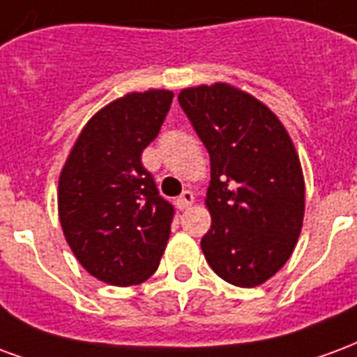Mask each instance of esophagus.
Segmentation results:
<instances>
[{
    "mask_svg": "<svg viewBox=\"0 0 357 357\" xmlns=\"http://www.w3.org/2000/svg\"><path fill=\"white\" fill-rule=\"evenodd\" d=\"M192 204H194V194H192L190 190L182 192V196L176 199V205H178V209H181V211L192 207Z\"/></svg>",
    "mask_w": 357,
    "mask_h": 357,
    "instance_id": "obj_1",
    "label": "esophagus"
}]
</instances>
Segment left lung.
I'll use <instances>...</instances> for the list:
<instances>
[{
    "label": "left lung",
    "instance_id": "8db88e82",
    "mask_svg": "<svg viewBox=\"0 0 357 357\" xmlns=\"http://www.w3.org/2000/svg\"><path fill=\"white\" fill-rule=\"evenodd\" d=\"M178 102L211 158L202 251L225 282L257 287L282 270L304 218V175L280 118L230 83L186 87Z\"/></svg>",
    "mask_w": 357,
    "mask_h": 357
}]
</instances>
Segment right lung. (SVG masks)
I'll return each instance as SVG.
<instances>
[{
    "label": "right lung",
    "instance_id": "add662e5",
    "mask_svg": "<svg viewBox=\"0 0 357 357\" xmlns=\"http://www.w3.org/2000/svg\"><path fill=\"white\" fill-rule=\"evenodd\" d=\"M171 102L173 91L148 89L106 104L85 123L59 176V218L72 253L116 287L146 282L169 241L175 211L140 155Z\"/></svg>",
    "mask_w": 357,
    "mask_h": 357
}]
</instances>
